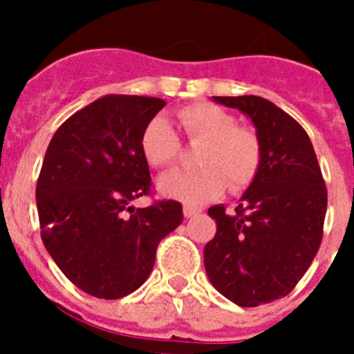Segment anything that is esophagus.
I'll list each match as a JSON object with an SVG mask.
<instances>
[{"instance_id":"obj_1","label":"esophagus","mask_w":354,"mask_h":354,"mask_svg":"<svg viewBox=\"0 0 354 354\" xmlns=\"http://www.w3.org/2000/svg\"><path fill=\"white\" fill-rule=\"evenodd\" d=\"M200 212H202V209L198 207H192V205H186V207H184V216H186V218H195Z\"/></svg>"}]
</instances>
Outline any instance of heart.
I'll use <instances>...</instances> for the list:
<instances>
[{
    "label": "heart",
    "mask_w": 354,
    "mask_h": 354,
    "mask_svg": "<svg viewBox=\"0 0 354 354\" xmlns=\"http://www.w3.org/2000/svg\"><path fill=\"white\" fill-rule=\"evenodd\" d=\"M177 120L192 145H200L193 171H171L159 183L161 192L187 205L205 204L250 186L262 165V140L253 127L239 126L230 111L212 102H193L177 111ZM140 149L152 168L171 167L180 156L179 134L162 117L147 122Z\"/></svg>",
    "instance_id": "1"
}]
</instances>
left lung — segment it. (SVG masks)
I'll list each match as a JSON object with an SVG mask.
<instances>
[{
  "label": "left lung",
  "mask_w": 354,
  "mask_h": 354,
  "mask_svg": "<svg viewBox=\"0 0 354 354\" xmlns=\"http://www.w3.org/2000/svg\"><path fill=\"white\" fill-rule=\"evenodd\" d=\"M252 118L262 165L232 214L209 209L216 236L204 248L205 273L241 306L280 299L298 286L323 241L328 192L306 131L257 95L214 97Z\"/></svg>",
  "instance_id": "obj_1"
}]
</instances>
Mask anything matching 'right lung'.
Segmentation results:
<instances>
[{"label": "right lung", "instance_id": "obj_1", "mask_svg": "<svg viewBox=\"0 0 354 354\" xmlns=\"http://www.w3.org/2000/svg\"><path fill=\"white\" fill-rule=\"evenodd\" d=\"M165 104L147 95L101 97L68 117L46 150L35 192L40 237L62 273L95 298L138 289L161 239L184 218L177 200L131 207L152 195L140 136Z\"/></svg>", "mask_w": 354, "mask_h": 354}]
</instances>
